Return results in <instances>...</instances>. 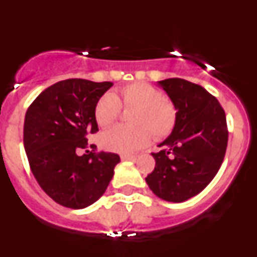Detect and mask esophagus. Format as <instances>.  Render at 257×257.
Wrapping results in <instances>:
<instances>
[{"mask_svg":"<svg viewBox=\"0 0 257 257\" xmlns=\"http://www.w3.org/2000/svg\"><path fill=\"white\" fill-rule=\"evenodd\" d=\"M121 160L122 161H135L136 157L135 156H131V154H122Z\"/></svg>","mask_w":257,"mask_h":257,"instance_id":"1","label":"esophagus"}]
</instances>
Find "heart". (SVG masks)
<instances>
[{"instance_id":"heart-1","label":"heart","mask_w":257,"mask_h":257,"mask_svg":"<svg viewBox=\"0 0 257 257\" xmlns=\"http://www.w3.org/2000/svg\"><path fill=\"white\" fill-rule=\"evenodd\" d=\"M121 105L134 108L128 114L131 124H118L101 135V145L108 151L134 153L148 144L151 131L160 139L169 135L176 123V108L170 99L149 83L134 82L97 100L95 118L99 126L112 124L121 113Z\"/></svg>"}]
</instances>
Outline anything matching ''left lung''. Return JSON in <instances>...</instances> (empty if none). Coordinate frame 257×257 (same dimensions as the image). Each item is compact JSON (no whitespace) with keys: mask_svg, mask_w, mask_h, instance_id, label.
Returning a JSON list of instances; mask_svg holds the SVG:
<instances>
[{"mask_svg":"<svg viewBox=\"0 0 257 257\" xmlns=\"http://www.w3.org/2000/svg\"><path fill=\"white\" fill-rule=\"evenodd\" d=\"M158 86L176 108V123L167 139L152 153L156 167L145 181L152 192L169 202H184L207 187L219 171L228 145L224 109L202 86L167 78Z\"/></svg>","mask_w":257,"mask_h":257,"instance_id":"obj_1","label":"left lung"}]
</instances>
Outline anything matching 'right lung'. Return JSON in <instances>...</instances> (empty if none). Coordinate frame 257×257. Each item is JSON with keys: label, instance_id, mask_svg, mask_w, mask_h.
I'll use <instances>...</instances> for the list:
<instances>
[{"label": "right lung", "instance_id": "1", "mask_svg": "<svg viewBox=\"0 0 257 257\" xmlns=\"http://www.w3.org/2000/svg\"><path fill=\"white\" fill-rule=\"evenodd\" d=\"M112 82L69 78L54 83L31 104L24 119V149L32 174L56 203L86 208L104 194L119 162L115 153H88L97 128L95 106ZM88 152V151H87Z\"/></svg>", "mask_w": 257, "mask_h": 257}]
</instances>
